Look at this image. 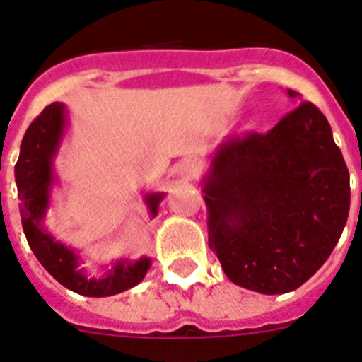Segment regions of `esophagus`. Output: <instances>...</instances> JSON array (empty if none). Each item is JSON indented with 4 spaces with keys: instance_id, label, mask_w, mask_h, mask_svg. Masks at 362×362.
<instances>
[{
    "instance_id": "34e87169",
    "label": "esophagus",
    "mask_w": 362,
    "mask_h": 362,
    "mask_svg": "<svg viewBox=\"0 0 362 362\" xmlns=\"http://www.w3.org/2000/svg\"><path fill=\"white\" fill-rule=\"evenodd\" d=\"M178 169H180L182 175L193 176L197 173V169H199V165H197V162L193 158H184L180 162V165H178Z\"/></svg>"
}]
</instances>
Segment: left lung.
<instances>
[{"mask_svg": "<svg viewBox=\"0 0 362 362\" xmlns=\"http://www.w3.org/2000/svg\"><path fill=\"white\" fill-rule=\"evenodd\" d=\"M296 103L276 127L223 144L204 186L208 241L233 284L298 289L320 269L350 211V173L317 106Z\"/></svg>", "mask_w": 362, "mask_h": 362, "instance_id": "1", "label": "left lung"}]
</instances>
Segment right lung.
I'll return each mask as SVG.
<instances>
[{"mask_svg": "<svg viewBox=\"0 0 362 362\" xmlns=\"http://www.w3.org/2000/svg\"><path fill=\"white\" fill-rule=\"evenodd\" d=\"M64 105L53 103L36 115L21 139L20 158L14 165L18 199H20L21 226L27 243L36 259L40 261L51 276L66 289L83 296H112L138 285L148 270L151 261L139 259L136 263H117L110 274L103 279L84 278L77 269V259L71 250L54 241L49 233H44L40 221L49 204V186L53 180L51 158L57 153L62 136ZM162 195L148 197V206L156 215L158 202Z\"/></svg>", "mask_w": 362, "mask_h": 362, "instance_id": "1", "label": "right lung"}]
</instances>
